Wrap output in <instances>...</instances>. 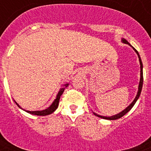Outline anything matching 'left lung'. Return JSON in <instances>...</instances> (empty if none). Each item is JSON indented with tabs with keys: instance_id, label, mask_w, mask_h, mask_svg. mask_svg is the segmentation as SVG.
Instances as JSON below:
<instances>
[{
	"instance_id": "1",
	"label": "left lung",
	"mask_w": 151,
	"mask_h": 151,
	"mask_svg": "<svg viewBox=\"0 0 151 151\" xmlns=\"http://www.w3.org/2000/svg\"><path fill=\"white\" fill-rule=\"evenodd\" d=\"M122 42L125 44H128V45H130V44L125 39H124V38H122ZM133 49H134V50H135V52L137 53V54L138 55V58H139V61H140V65H141V78H140V82H139V86H138V94H137V95H136L135 98H134V100L133 101V102L130 105H129V106H128L125 110H124L123 111H122L121 113H118V114H116V115L115 116H110V117H107V116H100V115H97V114H96V113H94V114L95 116H97L98 117H101V118L102 119H109V120H115V119H118L121 118V117L123 116L124 115H125L126 113H128V112L129 111V110L132 109V108L133 107V106L134 105V104L136 103V101H137V100L138 99V97H139L140 94H141V89H142V85H143V64H142V62H141V57H140L139 56V54H138V52L137 51V50H135V49L133 47Z\"/></svg>"
}]
</instances>
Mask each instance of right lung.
<instances>
[{"instance_id":"right-lung-1","label":"right lung","mask_w":151,"mask_h":151,"mask_svg":"<svg viewBox=\"0 0 151 151\" xmlns=\"http://www.w3.org/2000/svg\"><path fill=\"white\" fill-rule=\"evenodd\" d=\"M68 85H69V84H66V85H64L63 88H60V91L58 92V94H57V98L54 100V101L53 102V104H52L50 105V106H49L47 109H46V110H41V111H28V110H25V111H26L27 113H30V114H33V115H36V116H47V115H49V114H50V113H54V112L57 110V107H58V105H59V101H60V96L62 95L63 93V91H64V90H65V88L67 87ZM15 103L17 104V105L19 106V107H20V106H19V104H17V102H15Z\"/></svg>"}]
</instances>
